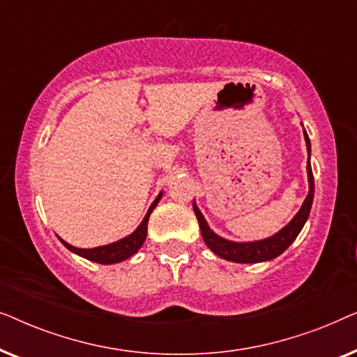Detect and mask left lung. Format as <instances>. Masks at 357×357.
Segmentation results:
<instances>
[{
    "label": "left lung",
    "mask_w": 357,
    "mask_h": 357,
    "mask_svg": "<svg viewBox=\"0 0 357 357\" xmlns=\"http://www.w3.org/2000/svg\"><path fill=\"white\" fill-rule=\"evenodd\" d=\"M302 125V123H301ZM304 126V125H302ZM304 139L307 146V154H309V160H307V178H309V195H307L304 203L294 218L286 224L281 231L273 234L271 237L261 238V241H252V242H234L229 238H224L218 236L211 227L208 226L206 219H204L203 213L199 211L193 199V211L197 214L199 229H202V237L204 243L211 252L216 253L218 257L224 258L227 261L234 263H261V261H270L273 258L280 257L292 242L296 241V237L299 236V232L304 227L310 214L312 203H314V174H312V165H310V139L307 131L304 130Z\"/></svg>",
    "instance_id": "obj_1"
}]
</instances>
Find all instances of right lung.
Masks as SVG:
<instances>
[{
  "mask_svg": "<svg viewBox=\"0 0 357 357\" xmlns=\"http://www.w3.org/2000/svg\"><path fill=\"white\" fill-rule=\"evenodd\" d=\"M160 198H162V192L155 197V199L149 206L148 213H146V216L143 221H141L139 226L136 227L135 231L130 234V236L120 238V241H116V242L107 243V245H100V247H94V248H77L75 245H71V243L63 241L61 237H58V238H60V242L68 248V250L76 253V255H79L82 258H86V260H89V261L100 263V265H114V263L125 261V260H128L131 255H135V253L138 252L141 247H143L146 237H148L149 216H151V213L154 211V208L158 206Z\"/></svg>",
  "mask_w": 357,
  "mask_h": 357,
  "instance_id": "1",
  "label": "right lung"
}]
</instances>
